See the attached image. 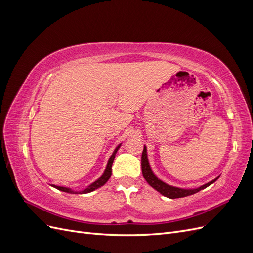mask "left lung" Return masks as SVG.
I'll return each mask as SVG.
<instances>
[{"label": "left lung", "mask_w": 253, "mask_h": 253, "mask_svg": "<svg viewBox=\"0 0 253 253\" xmlns=\"http://www.w3.org/2000/svg\"><path fill=\"white\" fill-rule=\"evenodd\" d=\"M141 170H142L143 177L145 180H147L149 185L152 188H154L156 191H158L160 194H163L164 196L169 197V198H180V197H186L189 195L195 194L198 192V191H201L207 187H209L210 185H212V183L214 181H216L218 178V177H216L215 179L207 182V183H205V185L198 187L196 189H181V188L168 185V183L157 178L154 175V173H153L151 167H150V164H149L148 154H147V147H145V145H144L143 151H142V155H141Z\"/></svg>", "instance_id": "8db88e82"}]
</instances>
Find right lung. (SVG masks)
<instances>
[{
	"label": "right lung",
	"mask_w": 253,
	"mask_h": 253,
	"mask_svg": "<svg viewBox=\"0 0 253 253\" xmlns=\"http://www.w3.org/2000/svg\"><path fill=\"white\" fill-rule=\"evenodd\" d=\"M121 143L118 145V147L115 149V151L113 152V154L111 155L109 162H108V165H106V168L104 170V173L101 175V177H99L96 181H94L93 183H90V185L88 187H86L84 190L82 191H74L72 190L71 188H67V187H60V186H56V185H51L53 188H56L60 191H63V192H66V193H72V194H85V193H89V192H93V191H95L96 189L102 187L104 183L108 181L111 177L112 175V165H113V162H114V158H115V155H116V153L118 151V149L120 148Z\"/></svg>",
	"instance_id": "add662e5"
}]
</instances>
